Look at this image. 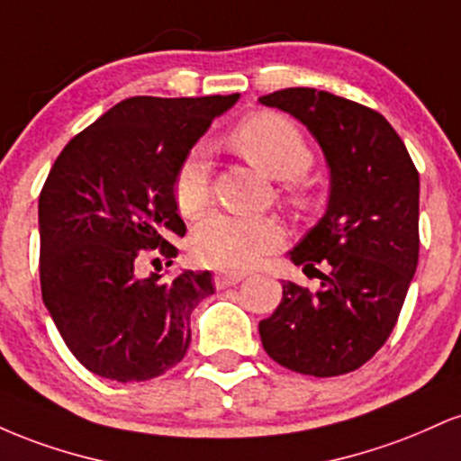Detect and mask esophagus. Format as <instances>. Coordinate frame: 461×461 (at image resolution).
I'll return each mask as SVG.
<instances>
[{
    "label": "esophagus",
    "instance_id": "1",
    "mask_svg": "<svg viewBox=\"0 0 461 461\" xmlns=\"http://www.w3.org/2000/svg\"><path fill=\"white\" fill-rule=\"evenodd\" d=\"M242 282V275L238 273H216L214 275V285L216 290H223V288H230V285H236Z\"/></svg>",
    "mask_w": 461,
    "mask_h": 461
}]
</instances>
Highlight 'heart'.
Instances as JSON below:
<instances>
[{
  "instance_id": "1",
  "label": "heart",
  "mask_w": 461,
  "mask_h": 461,
  "mask_svg": "<svg viewBox=\"0 0 461 461\" xmlns=\"http://www.w3.org/2000/svg\"><path fill=\"white\" fill-rule=\"evenodd\" d=\"M231 145L253 167L275 179H288L290 194L308 199L299 184L312 164L305 136L290 119L275 113L249 116L231 134ZM173 199L184 216H197L210 199V160L205 149H193L177 167ZM284 242V227L275 216H242L214 212L194 227L190 249L205 267L245 271Z\"/></svg>"
}]
</instances>
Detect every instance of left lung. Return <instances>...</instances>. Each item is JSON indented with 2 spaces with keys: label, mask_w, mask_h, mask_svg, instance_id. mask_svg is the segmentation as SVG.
I'll list each match as a JSON object with an SVG mask.
<instances>
[{
  "label": "left lung",
  "mask_w": 461,
  "mask_h": 461,
  "mask_svg": "<svg viewBox=\"0 0 461 461\" xmlns=\"http://www.w3.org/2000/svg\"><path fill=\"white\" fill-rule=\"evenodd\" d=\"M260 104L310 130L331 177L325 216L288 253L321 290L284 282L282 303L260 321L262 347L294 373H351L388 340L416 273L418 171L393 125L366 105L301 86Z\"/></svg>",
  "instance_id": "8db88e82"
}]
</instances>
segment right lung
I'll return each mask as SVG.
<instances>
[{
  "instance_id": "right-lung-1",
  "label": "right lung",
  "mask_w": 461,
  "mask_h": 461,
  "mask_svg": "<svg viewBox=\"0 0 461 461\" xmlns=\"http://www.w3.org/2000/svg\"><path fill=\"white\" fill-rule=\"evenodd\" d=\"M240 95L130 97L56 158L39 199L41 293L82 366L114 382H147L190 345V314L214 293L208 271L171 282L140 277L142 251L168 264L186 234L173 199L177 167Z\"/></svg>"
}]
</instances>
